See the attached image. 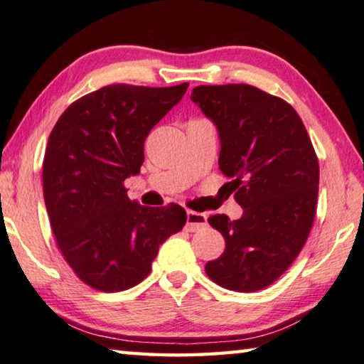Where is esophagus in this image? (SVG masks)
<instances>
[{
	"label": "esophagus",
	"mask_w": 364,
	"mask_h": 364,
	"mask_svg": "<svg viewBox=\"0 0 364 364\" xmlns=\"http://www.w3.org/2000/svg\"><path fill=\"white\" fill-rule=\"evenodd\" d=\"M205 226H207V215L205 213H197L193 210L186 212V230L189 232L199 231Z\"/></svg>",
	"instance_id": "obj_1"
}]
</instances>
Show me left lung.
Masks as SVG:
<instances>
[{"mask_svg":"<svg viewBox=\"0 0 364 364\" xmlns=\"http://www.w3.org/2000/svg\"><path fill=\"white\" fill-rule=\"evenodd\" d=\"M191 101L217 125L220 170L244 208L234 221L208 218L226 247L205 273L230 291H260L291 267L311 231L319 184L315 149L291 104L252 85L196 86Z\"/></svg>","mask_w":364,"mask_h":364,"instance_id":"1","label":"left lung"}]
</instances>
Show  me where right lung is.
<instances>
[{
	"mask_svg": "<svg viewBox=\"0 0 364 364\" xmlns=\"http://www.w3.org/2000/svg\"><path fill=\"white\" fill-rule=\"evenodd\" d=\"M188 86H104L72 102L49 134L43 194L51 230L65 262L96 291L139 284L160 245L186 223L180 205L130 200L123 181L139 173L147 134Z\"/></svg>",
	"mask_w": 364,
	"mask_h": 364,
	"instance_id": "add662e5",
	"label": "right lung"
}]
</instances>
